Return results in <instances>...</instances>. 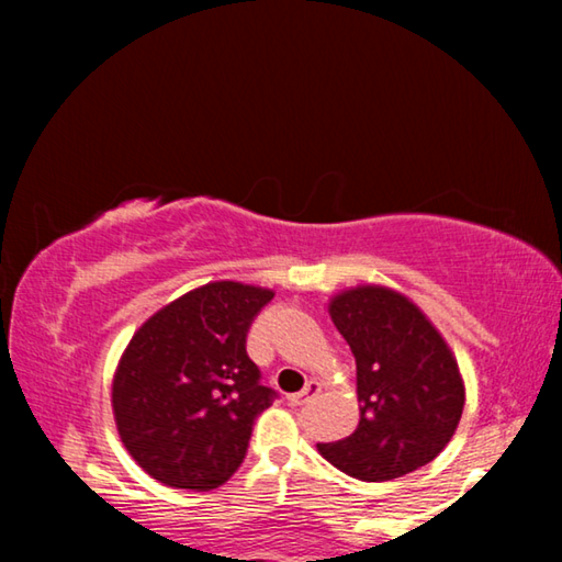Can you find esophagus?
<instances>
[{"label":"esophagus","mask_w":562,"mask_h":562,"mask_svg":"<svg viewBox=\"0 0 562 562\" xmlns=\"http://www.w3.org/2000/svg\"><path fill=\"white\" fill-rule=\"evenodd\" d=\"M319 392H322V384H319V382H315V379H312V382H307V386H304L302 392H297V394H290V396H288V402H290L292 406H302V404H307L310 398H315Z\"/></svg>","instance_id":"34e87169"}]
</instances>
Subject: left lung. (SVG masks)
I'll return each mask as SVG.
<instances>
[{"instance_id":"1","label":"left lung","mask_w":562,"mask_h":562,"mask_svg":"<svg viewBox=\"0 0 562 562\" xmlns=\"http://www.w3.org/2000/svg\"><path fill=\"white\" fill-rule=\"evenodd\" d=\"M357 361L359 424L319 453L361 481H392L431 463L456 434L465 389L451 347L416 304L382 284L329 300Z\"/></svg>"}]
</instances>
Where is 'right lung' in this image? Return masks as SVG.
<instances>
[{
    "instance_id": "right-lung-1",
    "label": "right lung",
    "mask_w": 562,
    "mask_h": 562,
    "mask_svg": "<svg viewBox=\"0 0 562 562\" xmlns=\"http://www.w3.org/2000/svg\"><path fill=\"white\" fill-rule=\"evenodd\" d=\"M274 297L207 282L146 319L113 374V418L140 469L170 488L213 491L240 469L274 392L247 357V329Z\"/></svg>"
}]
</instances>
